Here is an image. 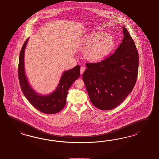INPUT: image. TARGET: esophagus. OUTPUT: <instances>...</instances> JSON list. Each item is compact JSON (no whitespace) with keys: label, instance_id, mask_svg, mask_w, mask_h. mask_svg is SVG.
<instances>
[{"label":"esophagus","instance_id":"obj_1","mask_svg":"<svg viewBox=\"0 0 159 159\" xmlns=\"http://www.w3.org/2000/svg\"><path fill=\"white\" fill-rule=\"evenodd\" d=\"M86 70V68L84 67V66H81V68H80V74L81 75H82L83 73V72H84V70Z\"/></svg>","mask_w":159,"mask_h":159}]
</instances>
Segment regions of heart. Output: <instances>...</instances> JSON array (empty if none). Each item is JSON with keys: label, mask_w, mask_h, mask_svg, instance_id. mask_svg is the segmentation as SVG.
<instances>
[{"label": "heart", "mask_w": 159, "mask_h": 159, "mask_svg": "<svg viewBox=\"0 0 159 159\" xmlns=\"http://www.w3.org/2000/svg\"><path fill=\"white\" fill-rule=\"evenodd\" d=\"M115 43L113 36L105 32L90 33L82 39L84 57L90 62L102 60L112 52Z\"/></svg>", "instance_id": "obj_1"}]
</instances>
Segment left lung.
<instances>
[{"instance_id":"obj_1","label":"left lung","mask_w":159,"mask_h":159,"mask_svg":"<svg viewBox=\"0 0 159 159\" xmlns=\"http://www.w3.org/2000/svg\"><path fill=\"white\" fill-rule=\"evenodd\" d=\"M113 54L98 63H88L83 74L90 101L99 109L117 107L131 93L137 79L139 56L127 29Z\"/></svg>"}]
</instances>
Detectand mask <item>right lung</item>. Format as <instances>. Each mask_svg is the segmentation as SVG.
Here are the masks:
<instances>
[{"mask_svg": "<svg viewBox=\"0 0 159 159\" xmlns=\"http://www.w3.org/2000/svg\"><path fill=\"white\" fill-rule=\"evenodd\" d=\"M29 39L30 38L24 43L19 58L18 75L22 91L29 102L39 111L47 114L57 113L64 107L69 89L80 76V66L76 65L73 68L65 70L56 90L52 93L39 94L30 86L25 71L24 54Z\"/></svg>", "mask_w": 159, "mask_h": 159, "instance_id": "obj_1", "label": "right lung"}]
</instances>
